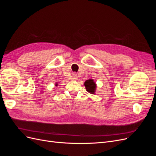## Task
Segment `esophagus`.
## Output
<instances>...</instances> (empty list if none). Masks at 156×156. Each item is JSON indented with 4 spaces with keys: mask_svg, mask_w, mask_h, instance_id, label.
<instances>
[{
    "mask_svg": "<svg viewBox=\"0 0 156 156\" xmlns=\"http://www.w3.org/2000/svg\"><path fill=\"white\" fill-rule=\"evenodd\" d=\"M72 77L73 79L76 80V79H77V73H72Z\"/></svg>",
    "mask_w": 156,
    "mask_h": 156,
    "instance_id": "esophagus-1",
    "label": "esophagus"
}]
</instances>
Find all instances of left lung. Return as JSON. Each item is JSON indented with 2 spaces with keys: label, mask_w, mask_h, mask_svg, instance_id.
<instances>
[{
  "label": "left lung",
  "mask_w": 156,
  "mask_h": 156,
  "mask_svg": "<svg viewBox=\"0 0 156 156\" xmlns=\"http://www.w3.org/2000/svg\"><path fill=\"white\" fill-rule=\"evenodd\" d=\"M84 86H85L87 92H88L89 93H90L92 94H94L95 93L96 89V84L94 83V80L92 79L87 80V81L84 82Z\"/></svg>",
  "instance_id": "obj_1"
}]
</instances>
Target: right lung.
Instances as JSON below:
<instances>
[{
    "label": "right lung",
    "mask_w": 156,
    "mask_h": 156,
    "mask_svg": "<svg viewBox=\"0 0 156 156\" xmlns=\"http://www.w3.org/2000/svg\"><path fill=\"white\" fill-rule=\"evenodd\" d=\"M56 87H57V86H58V84H57V83H56Z\"/></svg>",
    "instance_id": "right-lung-1"
}]
</instances>
